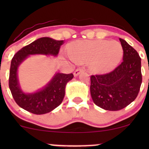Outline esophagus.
Instances as JSON below:
<instances>
[{
  "mask_svg": "<svg viewBox=\"0 0 149 149\" xmlns=\"http://www.w3.org/2000/svg\"><path fill=\"white\" fill-rule=\"evenodd\" d=\"M83 71H84V69H83V68H82V67L78 68V69H76V71H74V73H73V75H74V76H78V75H79L80 73Z\"/></svg>",
  "mask_w": 149,
  "mask_h": 149,
  "instance_id": "obj_1",
  "label": "esophagus"
}]
</instances>
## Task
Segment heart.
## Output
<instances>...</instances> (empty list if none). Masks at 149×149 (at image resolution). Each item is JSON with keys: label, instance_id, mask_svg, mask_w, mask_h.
<instances>
[{"label": "heart", "instance_id": "heart-1", "mask_svg": "<svg viewBox=\"0 0 149 149\" xmlns=\"http://www.w3.org/2000/svg\"><path fill=\"white\" fill-rule=\"evenodd\" d=\"M71 57L78 63L90 62L93 72L105 73L115 68L123 55L120 42L102 40H78L69 45Z\"/></svg>", "mask_w": 149, "mask_h": 149}]
</instances>
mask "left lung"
<instances>
[{
    "label": "left lung",
    "instance_id": "8db88e82",
    "mask_svg": "<svg viewBox=\"0 0 149 149\" xmlns=\"http://www.w3.org/2000/svg\"><path fill=\"white\" fill-rule=\"evenodd\" d=\"M123 57L121 64L105 74L92 75L90 94L94 103L107 111H119L137 97L142 82L141 58L135 49L120 38Z\"/></svg>",
    "mask_w": 149,
    "mask_h": 149
}]
</instances>
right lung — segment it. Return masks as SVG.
<instances>
[{
    "instance_id": "add662e5",
    "label": "right lung",
    "mask_w": 149,
    "mask_h": 149,
    "mask_svg": "<svg viewBox=\"0 0 149 149\" xmlns=\"http://www.w3.org/2000/svg\"><path fill=\"white\" fill-rule=\"evenodd\" d=\"M64 40H56L44 37L37 39L22 47L15 54L11 61L9 88L17 104L27 111L40 115L50 112L62 102L66 83L73 78V73H58L45 88L32 94H25L19 85L17 71L18 66L29 54H42L57 56Z\"/></svg>"
}]
</instances>
